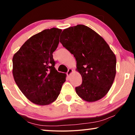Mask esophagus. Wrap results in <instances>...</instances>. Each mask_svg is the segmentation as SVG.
I'll list each match as a JSON object with an SVG mask.
<instances>
[{
	"label": "esophagus",
	"mask_w": 135,
	"mask_h": 135,
	"mask_svg": "<svg viewBox=\"0 0 135 135\" xmlns=\"http://www.w3.org/2000/svg\"><path fill=\"white\" fill-rule=\"evenodd\" d=\"M73 72V70L71 69V68H69V69H68V70L67 73V76H70V75L72 74Z\"/></svg>",
	"instance_id": "obj_1"
}]
</instances>
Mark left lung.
I'll use <instances>...</instances> for the list:
<instances>
[{
  "label": "left lung",
  "instance_id": "1",
  "mask_svg": "<svg viewBox=\"0 0 135 135\" xmlns=\"http://www.w3.org/2000/svg\"><path fill=\"white\" fill-rule=\"evenodd\" d=\"M60 42L76 58L82 83L76 88L79 97L93 102L110 89L116 74V57L105 40L89 27L77 25L64 29Z\"/></svg>",
  "mask_w": 135,
  "mask_h": 135
}]
</instances>
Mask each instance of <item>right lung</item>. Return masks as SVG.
<instances>
[{
  "mask_svg": "<svg viewBox=\"0 0 135 135\" xmlns=\"http://www.w3.org/2000/svg\"><path fill=\"white\" fill-rule=\"evenodd\" d=\"M61 32V29L52 28L31 36L13 56L16 84L27 99L38 105L56 100L66 80V74L55 68L52 55Z\"/></svg>",
  "mask_w": 135,
  "mask_h": 135,
  "instance_id": "1",
  "label": "right lung"
}]
</instances>
